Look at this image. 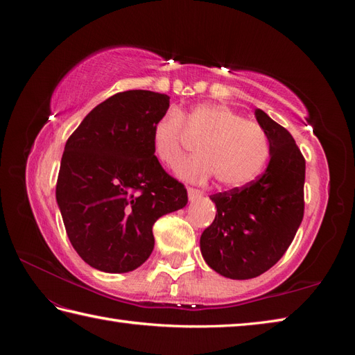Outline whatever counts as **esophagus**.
I'll return each instance as SVG.
<instances>
[{
    "instance_id": "34e87169",
    "label": "esophagus",
    "mask_w": 355,
    "mask_h": 355,
    "mask_svg": "<svg viewBox=\"0 0 355 355\" xmlns=\"http://www.w3.org/2000/svg\"><path fill=\"white\" fill-rule=\"evenodd\" d=\"M201 196H202V192H201L200 189L188 187V197H189V200H197V198H200Z\"/></svg>"
}]
</instances>
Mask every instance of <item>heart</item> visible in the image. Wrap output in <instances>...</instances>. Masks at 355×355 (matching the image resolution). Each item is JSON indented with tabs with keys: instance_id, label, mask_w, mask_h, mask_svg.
Instances as JSON below:
<instances>
[{
	"instance_id": "obj_1",
	"label": "heart",
	"mask_w": 355,
	"mask_h": 355,
	"mask_svg": "<svg viewBox=\"0 0 355 355\" xmlns=\"http://www.w3.org/2000/svg\"><path fill=\"white\" fill-rule=\"evenodd\" d=\"M188 132L198 141V154L179 167L189 180L213 175L219 185L239 188L250 182L266 163L270 141L263 128L225 105L200 103L188 111H167L153 127V151L159 163L176 167L187 146Z\"/></svg>"
}]
</instances>
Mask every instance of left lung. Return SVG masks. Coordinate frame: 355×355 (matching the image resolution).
I'll list each match as a JSON object with an SVG mask.
<instances>
[{
  "label": "left lung",
  "instance_id": "left-lung-1",
  "mask_svg": "<svg viewBox=\"0 0 355 355\" xmlns=\"http://www.w3.org/2000/svg\"><path fill=\"white\" fill-rule=\"evenodd\" d=\"M254 114L270 141V164L250 184L210 196L218 213L200 239L204 261L232 280L274 266L304 219L305 158L283 125L262 110Z\"/></svg>",
  "mask_w": 355,
  "mask_h": 355
}]
</instances>
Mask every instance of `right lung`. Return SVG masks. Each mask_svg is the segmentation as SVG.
<instances>
[{"label":"right lung","mask_w":355,"mask_h":355,"mask_svg":"<svg viewBox=\"0 0 355 355\" xmlns=\"http://www.w3.org/2000/svg\"><path fill=\"white\" fill-rule=\"evenodd\" d=\"M168 105L155 92L116 93L67 141L56 200L72 247L96 270H136L154 250V223L187 206L185 185L153 151V127Z\"/></svg>","instance_id":"1"}]
</instances>
